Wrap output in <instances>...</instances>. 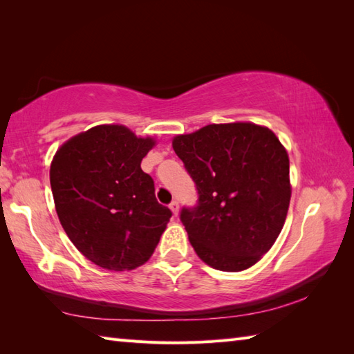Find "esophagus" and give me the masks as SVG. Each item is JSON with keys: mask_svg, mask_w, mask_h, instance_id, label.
Returning a JSON list of instances; mask_svg holds the SVG:
<instances>
[{"mask_svg": "<svg viewBox=\"0 0 354 354\" xmlns=\"http://www.w3.org/2000/svg\"><path fill=\"white\" fill-rule=\"evenodd\" d=\"M169 207H170V209H171V213H173V214H175V216H178V214H179V204H178L176 201H173Z\"/></svg>", "mask_w": 354, "mask_h": 354, "instance_id": "34e87169", "label": "esophagus"}]
</instances>
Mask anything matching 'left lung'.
Here are the masks:
<instances>
[{
	"label": "left lung",
	"instance_id": "left-lung-1",
	"mask_svg": "<svg viewBox=\"0 0 354 354\" xmlns=\"http://www.w3.org/2000/svg\"><path fill=\"white\" fill-rule=\"evenodd\" d=\"M171 146L199 194L198 207L181 213L198 257L225 272L254 266L288 216V150L269 127L251 122L208 124L176 135Z\"/></svg>",
	"mask_w": 354,
	"mask_h": 354
}]
</instances>
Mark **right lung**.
<instances>
[{
	"label": "right lung",
	"instance_id": "right-lung-1",
	"mask_svg": "<svg viewBox=\"0 0 354 354\" xmlns=\"http://www.w3.org/2000/svg\"><path fill=\"white\" fill-rule=\"evenodd\" d=\"M156 146L123 124H99L57 149L50 184L59 221L94 265L132 270L152 257L171 212L155 198L141 161Z\"/></svg>",
	"mask_w": 354,
	"mask_h": 354
}]
</instances>
